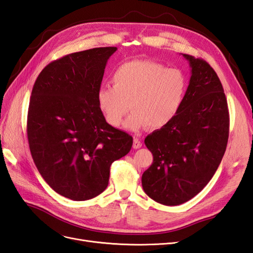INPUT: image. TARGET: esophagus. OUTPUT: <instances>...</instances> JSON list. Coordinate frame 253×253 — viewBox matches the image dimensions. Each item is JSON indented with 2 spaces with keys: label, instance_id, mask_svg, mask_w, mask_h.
I'll use <instances>...</instances> for the list:
<instances>
[{
  "label": "esophagus",
  "instance_id": "esophagus-1",
  "mask_svg": "<svg viewBox=\"0 0 253 253\" xmlns=\"http://www.w3.org/2000/svg\"><path fill=\"white\" fill-rule=\"evenodd\" d=\"M142 147V142L138 138H134L133 140V148L134 149H139Z\"/></svg>",
  "mask_w": 253,
  "mask_h": 253
}]
</instances>
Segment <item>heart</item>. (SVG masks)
Wrapping results in <instances>:
<instances>
[{"instance_id":"b5f03b06","label":"heart","mask_w":253,"mask_h":253,"mask_svg":"<svg viewBox=\"0 0 253 253\" xmlns=\"http://www.w3.org/2000/svg\"><path fill=\"white\" fill-rule=\"evenodd\" d=\"M112 84L98 89L99 110L114 127L120 126L128 109L133 110L125 126L137 131L169 125L181 108L188 80L179 68H166L150 60H131L115 70Z\"/></svg>"}]
</instances>
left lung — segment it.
Here are the masks:
<instances>
[{"label": "left lung", "mask_w": 253, "mask_h": 253, "mask_svg": "<svg viewBox=\"0 0 253 253\" xmlns=\"http://www.w3.org/2000/svg\"><path fill=\"white\" fill-rule=\"evenodd\" d=\"M191 67L185 99L169 125L145 137L153 164L142 174L143 191L153 201L177 206L193 198L213 177L229 136L223 85L203 59L182 53Z\"/></svg>", "instance_id": "8db88e82"}]
</instances>
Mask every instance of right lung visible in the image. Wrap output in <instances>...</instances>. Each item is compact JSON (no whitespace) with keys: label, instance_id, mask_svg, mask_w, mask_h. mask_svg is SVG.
Wrapping results in <instances>:
<instances>
[{"label":"right lung","instance_id":"obj_1","mask_svg":"<svg viewBox=\"0 0 253 253\" xmlns=\"http://www.w3.org/2000/svg\"><path fill=\"white\" fill-rule=\"evenodd\" d=\"M117 47L74 52L38 76L27 116L29 149L38 171L56 192L90 200L109 185L111 165L126 156L131 135L110 126L97 93Z\"/></svg>","mask_w":253,"mask_h":253}]
</instances>
